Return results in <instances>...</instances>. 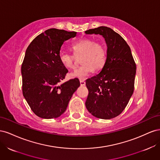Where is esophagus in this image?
Wrapping results in <instances>:
<instances>
[{"instance_id":"obj_1","label":"esophagus","mask_w":160,"mask_h":160,"mask_svg":"<svg viewBox=\"0 0 160 160\" xmlns=\"http://www.w3.org/2000/svg\"><path fill=\"white\" fill-rule=\"evenodd\" d=\"M80 85L82 86L85 85V82L84 80H80Z\"/></svg>"}]
</instances>
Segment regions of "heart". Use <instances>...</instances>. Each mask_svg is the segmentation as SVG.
<instances>
[{
  "label": "heart",
  "mask_w": 160,
  "mask_h": 160,
  "mask_svg": "<svg viewBox=\"0 0 160 160\" xmlns=\"http://www.w3.org/2000/svg\"><path fill=\"white\" fill-rule=\"evenodd\" d=\"M74 55L67 52H61L59 60L62 65L68 69L76 67L75 57L81 56L82 66L71 72L72 78L85 79L93 71H99L103 67L106 61V50L105 47L99 42L90 38H83L77 41L72 45Z\"/></svg>",
  "instance_id": "heart-1"
}]
</instances>
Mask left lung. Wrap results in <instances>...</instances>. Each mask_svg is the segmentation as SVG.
Segmentation results:
<instances>
[{
    "mask_svg": "<svg viewBox=\"0 0 160 160\" xmlns=\"http://www.w3.org/2000/svg\"><path fill=\"white\" fill-rule=\"evenodd\" d=\"M85 33L102 35L108 46L101 72L86 80L89 94L85 106L96 118L112 119L124 110L133 93L136 64L126 41L111 28L99 27Z\"/></svg>",
    "mask_w": 160,
    "mask_h": 160,
    "instance_id": "1",
    "label": "left lung"
}]
</instances>
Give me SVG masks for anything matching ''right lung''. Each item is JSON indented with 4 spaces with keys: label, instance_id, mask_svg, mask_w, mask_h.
Wrapping results in <instances>:
<instances>
[{
    "label": "right lung",
    "instance_id": "right-lung-1",
    "mask_svg": "<svg viewBox=\"0 0 160 160\" xmlns=\"http://www.w3.org/2000/svg\"><path fill=\"white\" fill-rule=\"evenodd\" d=\"M76 35L75 31L50 28L34 38L26 50L21 66L22 94L41 118L59 117L80 85L77 78L61 83L68 70L59 60L62 45Z\"/></svg>",
    "mask_w": 160,
    "mask_h": 160
}]
</instances>
